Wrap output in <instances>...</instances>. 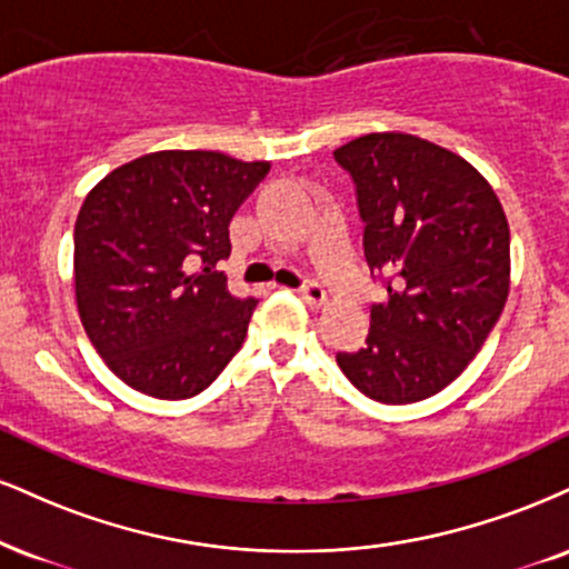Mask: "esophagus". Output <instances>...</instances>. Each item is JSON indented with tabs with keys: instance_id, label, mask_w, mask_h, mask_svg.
Segmentation results:
<instances>
[{
	"instance_id": "34e87169",
	"label": "esophagus",
	"mask_w": 569,
	"mask_h": 569,
	"mask_svg": "<svg viewBox=\"0 0 569 569\" xmlns=\"http://www.w3.org/2000/svg\"><path fill=\"white\" fill-rule=\"evenodd\" d=\"M299 297H302V302H307L310 307H320L328 302V293L320 283H315V280H310V283H305L302 289H299Z\"/></svg>"
}]
</instances>
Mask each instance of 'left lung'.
<instances>
[{
    "mask_svg": "<svg viewBox=\"0 0 569 569\" xmlns=\"http://www.w3.org/2000/svg\"><path fill=\"white\" fill-rule=\"evenodd\" d=\"M358 184L366 259L389 278L347 379L385 406L427 400L482 350L511 289L509 219L490 182L453 150L371 132L333 150Z\"/></svg>",
    "mask_w": 569,
    "mask_h": 569,
    "instance_id": "obj_1",
    "label": "left lung"
}]
</instances>
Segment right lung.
<instances>
[{
	"instance_id": "obj_1",
	"label": "right lung",
	"mask_w": 569,
	"mask_h": 569,
	"mask_svg": "<svg viewBox=\"0 0 569 569\" xmlns=\"http://www.w3.org/2000/svg\"><path fill=\"white\" fill-rule=\"evenodd\" d=\"M270 161L156 150L89 190L73 230V293L89 341L137 392L184 400L241 350L257 299L228 291L230 219Z\"/></svg>"
}]
</instances>
